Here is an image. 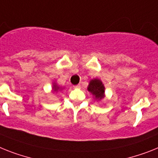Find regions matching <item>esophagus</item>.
Instances as JSON below:
<instances>
[{
  "label": "esophagus",
  "instance_id": "esophagus-1",
  "mask_svg": "<svg viewBox=\"0 0 158 158\" xmlns=\"http://www.w3.org/2000/svg\"><path fill=\"white\" fill-rule=\"evenodd\" d=\"M74 88H80V84H78V85L74 86Z\"/></svg>",
  "mask_w": 158,
  "mask_h": 158
}]
</instances>
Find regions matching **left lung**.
I'll return each mask as SVG.
<instances>
[{
    "label": "left lung",
    "instance_id": "left-lung-1",
    "mask_svg": "<svg viewBox=\"0 0 158 158\" xmlns=\"http://www.w3.org/2000/svg\"><path fill=\"white\" fill-rule=\"evenodd\" d=\"M87 90L98 100H100V99L104 98V90H105V87H104V84H103L100 79H91L89 83V85L87 87Z\"/></svg>",
    "mask_w": 158,
    "mask_h": 158
}]
</instances>
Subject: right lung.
<instances>
[{
  "mask_svg": "<svg viewBox=\"0 0 158 158\" xmlns=\"http://www.w3.org/2000/svg\"><path fill=\"white\" fill-rule=\"evenodd\" d=\"M60 89H61L60 87L57 85L56 83H54V85H53V91H58L59 90H60Z\"/></svg>",
  "mask_w": 158,
  "mask_h": 158,
  "instance_id": "1",
  "label": "right lung"
}]
</instances>
